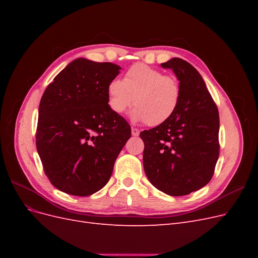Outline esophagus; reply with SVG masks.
<instances>
[{"mask_svg": "<svg viewBox=\"0 0 258 258\" xmlns=\"http://www.w3.org/2000/svg\"><path fill=\"white\" fill-rule=\"evenodd\" d=\"M131 135L134 136V137H139V135H140V131H139V129H137V128H132V129H131Z\"/></svg>", "mask_w": 258, "mask_h": 258, "instance_id": "34e87169", "label": "esophagus"}]
</instances>
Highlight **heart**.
<instances>
[{
	"mask_svg": "<svg viewBox=\"0 0 258 258\" xmlns=\"http://www.w3.org/2000/svg\"><path fill=\"white\" fill-rule=\"evenodd\" d=\"M181 95L174 76L144 63L130 67L122 81L113 80L107 86V103L115 114H123L134 103L131 118L150 126L168 121L177 110Z\"/></svg>",
	"mask_w": 258,
	"mask_h": 258,
	"instance_id": "heart-1",
	"label": "heart"
}]
</instances>
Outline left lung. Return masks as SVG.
Masks as SVG:
<instances>
[{"label":"left lung","instance_id":"left-lung-1","mask_svg":"<svg viewBox=\"0 0 258 258\" xmlns=\"http://www.w3.org/2000/svg\"><path fill=\"white\" fill-rule=\"evenodd\" d=\"M161 67L175 74L181 101L168 121L140 134L143 166L156 188L169 196H185L213 176L220 154V117L204 79L190 63L172 58Z\"/></svg>","mask_w":258,"mask_h":258}]
</instances>
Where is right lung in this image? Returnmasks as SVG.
Here are the masks:
<instances>
[{"instance_id":"right-lung-1","label":"right lung","mask_w":258,"mask_h":258,"mask_svg":"<svg viewBox=\"0 0 258 258\" xmlns=\"http://www.w3.org/2000/svg\"><path fill=\"white\" fill-rule=\"evenodd\" d=\"M120 69L75 59L43 93L36 148L45 174L61 191L85 197L103 188L131 137L128 122L107 103V86Z\"/></svg>"}]
</instances>
